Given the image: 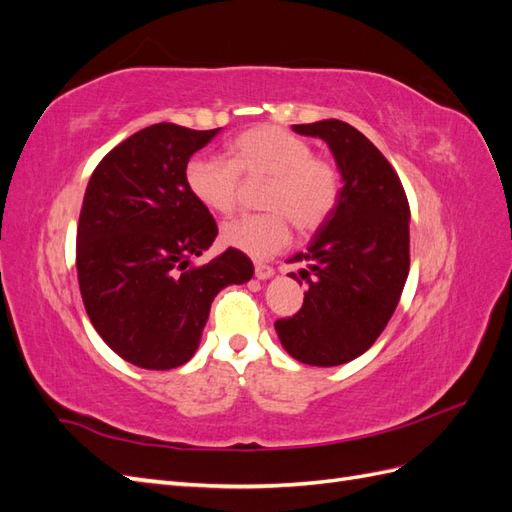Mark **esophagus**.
<instances>
[{
    "instance_id": "esophagus-1",
    "label": "esophagus",
    "mask_w": 512,
    "mask_h": 512,
    "mask_svg": "<svg viewBox=\"0 0 512 512\" xmlns=\"http://www.w3.org/2000/svg\"><path fill=\"white\" fill-rule=\"evenodd\" d=\"M254 273L258 280H269V277H273V267L271 265H265V262H256L254 265Z\"/></svg>"
}]
</instances>
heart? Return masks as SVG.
<instances>
[{
  "label": "heart",
  "mask_w": 512,
  "mask_h": 512,
  "mask_svg": "<svg viewBox=\"0 0 512 512\" xmlns=\"http://www.w3.org/2000/svg\"><path fill=\"white\" fill-rule=\"evenodd\" d=\"M241 179L262 185L258 203L265 213L243 215L222 226V243L247 256L265 258L284 250L292 224L312 232L331 218L342 194L335 162L316 156L305 138L280 126H256L226 145V160L194 158L185 168L190 194L211 213L237 209Z\"/></svg>",
  "instance_id": "heart-1"
}]
</instances>
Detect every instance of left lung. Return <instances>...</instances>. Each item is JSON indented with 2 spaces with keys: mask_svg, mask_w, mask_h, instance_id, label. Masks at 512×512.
Returning <instances> with one entry per match:
<instances>
[{
  "mask_svg": "<svg viewBox=\"0 0 512 512\" xmlns=\"http://www.w3.org/2000/svg\"><path fill=\"white\" fill-rule=\"evenodd\" d=\"M292 130L329 145L344 185L307 252L288 260L307 262L299 275L309 290L275 331L292 359L333 367L374 346L395 312L410 271V205L395 168L350 123L324 119Z\"/></svg>",
  "mask_w": 512,
  "mask_h": 512,
  "instance_id": "obj_1",
  "label": "left lung"
}]
</instances>
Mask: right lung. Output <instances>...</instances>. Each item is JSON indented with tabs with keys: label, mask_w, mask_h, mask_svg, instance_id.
<instances>
[{
	"label": "right lung",
	"mask_w": 512,
	"mask_h": 512,
	"mask_svg": "<svg viewBox=\"0 0 512 512\" xmlns=\"http://www.w3.org/2000/svg\"><path fill=\"white\" fill-rule=\"evenodd\" d=\"M218 132L156 123L108 151L87 183L76 230L81 297L106 346L136 367L188 363L215 294L254 275L232 247L192 265L218 226L190 194L185 168Z\"/></svg>",
	"instance_id": "obj_1"
}]
</instances>
